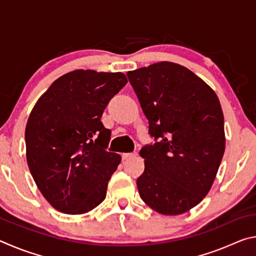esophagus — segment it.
I'll list each match as a JSON object with an SVG mask.
<instances>
[{"mask_svg":"<svg viewBox=\"0 0 256 256\" xmlns=\"http://www.w3.org/2000/svg\"><path fill=\"white\" fill-rule=\"evenodd\" d=\"M138 154L134 151V152H126V154H122V159H128V158H132V157H136Z\"/></svg>","mask_w":256,"mask_h":256,"instance_id":"34e87169","label":"esophagus"}]
</instances>
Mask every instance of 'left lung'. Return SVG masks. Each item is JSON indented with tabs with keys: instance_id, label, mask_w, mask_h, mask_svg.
Segmentation results:
<instances>
[{
	"instance_id": "1",
	"label": "left lung",
	"mask_w": 256,
	"mask_h": 256,
	"mask_svg": "<svg viewBox=\"0 0 256 256\" xmlns=\"http://www.w3.org/2000/svg\"><path fill=\"white\" fill-rule=\"evenodd\" d=\"M154 142L140 150L136 180L146 204L162 214H184L211 188L224 152L219 99L188 68L160 62L128 72Z\"/></svg>"
}]
</instances>
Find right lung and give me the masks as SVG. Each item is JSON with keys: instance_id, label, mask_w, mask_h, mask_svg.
<instances>
[{"instance_id": "1", "label": "right lung", "mask_w": 256, "mask_h": 256, "mask_svg": "<svg viewBox=\"0 0 256 256\" xmlns=\"http://www.w3.org/2000/svg\"><path fill=\"white\" fill-rule=\"evenodd\" d=\"M123 73L78 70L53 82L26 128L30 172L56 210L81 214L105 200L120 156L108 152L110 131L102 115L126 84Z\"/></svg>"}]
</instances>
